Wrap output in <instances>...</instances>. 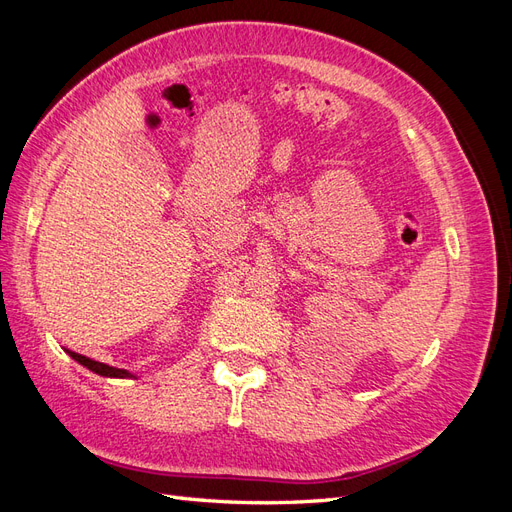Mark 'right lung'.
Wrapping results in <instances>:
<instances>
[{"label":"right lung","instance_id":"right-lung-1","mask_svg":"<svg viewBox=\"0 0 512 512\" xmlns=\"http://www.w3.org/2000/svg\"><path fill=\"white\" fill-rule=\"evenodd\" d=\"M66 352L72 356L76 363H81L83 367H87L89 371H94V374H98V376H104V378H136V374H130L128 369L111 367V365H106V363L89 359V356H83L79 352H72V350H66Z\"/></svg>","mask_w":512,"mask_h":512}]
</instances>
